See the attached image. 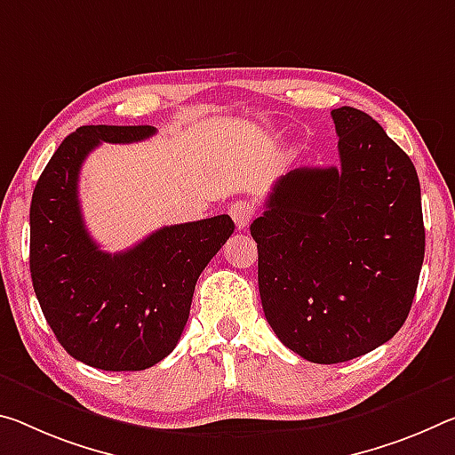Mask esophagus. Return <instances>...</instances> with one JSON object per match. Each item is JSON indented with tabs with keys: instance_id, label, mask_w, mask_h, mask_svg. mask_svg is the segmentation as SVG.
I'll return each mask as SVG.
<instances>
[{
	"instance_id": "34e87169",
	"label": "esophagus",
	"mask_w": 455,
	"mask_h": 455,
	"mask_svg": "<svg viewBox=\"0 0 455 455\" xmlns=\"http://www.w3.org/2000/svg\"><path fill=\"white\" fill-rule=\"evenodd\" d=\"M228 214L233 216L236 228L243 230V228L249 227V222H251V219H253L255 211H253V204H251V202H247V200H235L233 204L228 206Z\"/></svg>"
}]
</instances>
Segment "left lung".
Returning a JSON list of instances; mask_svg holds the SVG:
<instances>
[{"instance_id": "1", "label": "left lung", "mask_w": 455, "mask_h": 455, "mask_svg": "<svg viewBox=\"0 0 455 455\" xmlns=\"http://www.w3.org/2000/svg\"><path fill=\"white\" fill-rule=\"evenodd\" d=\"M331 119L340 168L287 172L251 225L265 318L287 348L318 364L391 340L425 255L413 162L364 111L340 107Z\"/></svg>"}]
</instances>
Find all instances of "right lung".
I'll use <instances>...</instances> for the list:
<instances>
[{"label": "right lung", "mask_w": 455, "mask_h": 455, "mask_svg": "<svg viewBox=\"0 0 455 455\" xmlns=\"http://www.w3.org/2000/svg\"><path fill=\"white\" fill-rule=\"evenodd\" d=\"M154 133L151 125L78 127L32 194L36 298L62 348L100 371H146L176 348L200 273L235 230L220 214L164 227L124 253L99 249L78 202L83 162L100 141L135 143Z\"/></svg>", "instance_id": "obj_1"}]
</instances>
